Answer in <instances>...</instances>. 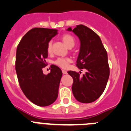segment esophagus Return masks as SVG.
<instances>
[{
    "instance_id": "esophagus-1",
    "label": "esophagus",
    "mask_w": 131,
    "mask_h": 131,
    "mask_svg": "<svg viewBox=\"0 0 131 131\" xmlns=\"http://www.w3.org/2000/svg\"><path fill=\"white\" fill-rule=\"evenodd\" d=\"M62 73H63V74H67L68 73H67V71H66V70H62Z\"/></svg>"
}]
</instances>
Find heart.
Masks as SVG:
<instances>
[{"label": "heart", "mask_w": 131, "mask_h": 131, "mask_svg": "<svg viewBox=\"0 0 131 131\" xmlns=\"http://www.w3.org/2000/svg\"><path fill=\"white\" fill-rule=\"evenodd\" d=\"M63 42L68 47H73L75 45V39L71 35L65 34L62 36V37ZM47 50L48 52H51L52 51V42H48L47 46ZM71 62V60L69 58H59L57 60H55L54 63L56 66L60 67L62 68H66L68 66V65Z\"/></svg>", "instance_id": "1"}]
</instances>
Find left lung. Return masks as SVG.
Instances as JSON below:
<instances>
[{"label":"left lung","instance_id":"left-lung-1","mask_svg":"<svg viewBox=\"0 0 131 131\" xmlns=\"http://www.w3.org/2000/svg\"><path fill=\"white\" fill-rule=\"evenodd\" d=\"M72 31L80 40V49L76 66L81 71L86 69L82 76L75 71H69L73 79L72 92L77 101L91 103L96 100L106 89L110 76L107 52L100 37L90 28L79 25ZM81 73V71H80Z\"/></svg>","mask_w":131,"mask_h":131}]
</instances>
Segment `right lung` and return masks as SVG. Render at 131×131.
<instances>
[{
    "label": "right lung",
    "instance_id": "add662e5",
    "mask_svg": "<svg viewBox=\"0 0 131 131\" xmlns=\"http://www.w3.org/2000/svg\"><path fill=\"white\" fill-rule=\"evenodd\" d=\"M57 29L33 28L23 37L19 42L16 58V71L19 86L25 96L39 106H48L56 101L62 71L52 65L50 72L43 73L47 66V46Z\"/></svg>",
    "mask_w": 131,
    "mask_h": 131
}]
</instances>
